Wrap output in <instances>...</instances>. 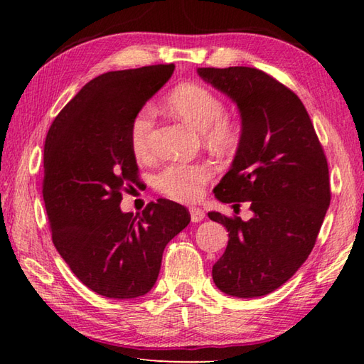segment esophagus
I'll use <instances>...</instances> for the list:
<instances>
[{
  "mask_svg": "<svg viewBox=\"0 0 364 364\" xmlns=\"http://www.w3.org/2000/svg\"><path fill=\"white\" fill-rule=\"evenodd\" d=\"M189 213H191L192 222H202L205 219V211L200 210V208L192 206V208H189Z\"/></svg>",
  "mask_w": 364,
  "mask_h": 364,
  "instance_id": "obj_1",
  "label": "esophagus"
}]
</instances>
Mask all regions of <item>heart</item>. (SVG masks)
Masks as SVG:
<instances>
[{
    "label": "heart",
    "mask_w": 364,
    "mask_h": 364,
    "mask_svg": "<svg viewBox=\"0 0 364 364\" xmlns=\"http://www.w3.org/2000/svg\"><path fill=\"white\" fill-rule=\"evenodd\" d=\"M167 106L198 131L205 142L215 150H230L237 142L235 123L225 117L222 100L202 84L184 82L176 86L167 97ZM153 111L142 107L129 125V144L134 156L142 159L150 151V131ZM211 178V168L205 162H175L164 167L154 178V188L162 196L176 202H196L203 194V186Z\"/></svg>",
    "instance_id": "1"
}]
</instances>
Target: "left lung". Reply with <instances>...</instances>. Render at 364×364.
Here are the masks:
<instances>
[{"mask_svg": "<svg viewBox=\"0 0 364 364\" xmlns=\"http://www.w3.org/2000/svg\"><path fill=\"white\" fill-rule=\"evenodd\" d=\"M200 78L237 105L242 129L230 170L214 189L222 203L249 202L253 218L208 213L228 230L213 266L215 286L233 297L280 288L306 261L330 206L327 158L304 103L252 67L198 68Z\"/></svg>", "mask_w": 364, "mask_h": 364, "instance_id": "obj_1", "label": "left lung"}]
</instances>
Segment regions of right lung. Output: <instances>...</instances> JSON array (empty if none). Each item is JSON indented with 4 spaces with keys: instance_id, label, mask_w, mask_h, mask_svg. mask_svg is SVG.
<instances>
[{
    "instance_id": "right-lung-1",
    "label": "right lung",
    "mask_w": 364,
    "mask_h": 364,
    "mask_svg": "<svg viewBox=\"0 0 364 364\" xmlns=\"http://www.w3.org/2000/svg\"><path fill=\"white\" fill-rule=\"evenodd\" d=\"M173 70L161 64L97 76L58 114L45 139L42 194L53 244L100 296H145L166 245L191 222L186 208L166 198L142 214L120 210L122 192L139 181L131 120Z\"/></svg>"
}]
</instances>
